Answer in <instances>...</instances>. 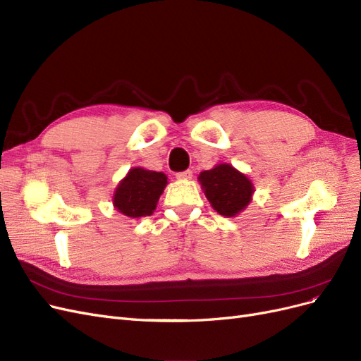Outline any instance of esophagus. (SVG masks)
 <instances>
[{
  "instance_id": "esophagus-1",
  "label": "esophagus",
  "mask_w": 361,
  "mask_h": 361,
  "mask_svg": "<svg viewBox=\"0 0 361 361\" xmlns=\"http://www.w3.org/2000/svg\"><path fill=\"white\" fill-rule=\"evenodd\" d=\"M176 178L179 180H190L192 178V171L191 170H185V171H180L176 174Z\"/></svg>"
}]
</instances>
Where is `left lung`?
Returning <instances> with one entry per match:
<instances>
[{
    "label": "left lung",
    "instance_id": "1",
    "mask_svg": "<svg viewBox=\"0 0 361 361\" xmlns=\"http://www.w3.org/2000/svg\"><path fill=\"white\" fill-rule=\"evenodd\" d=\"M199 180L211 206L227 218L243 212L255 192L253 183L245 174L226 162L202 171Z\"/></svg>",
    "mask_w": 361,
    "mask_h": 361
}]
</instances>
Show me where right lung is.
I'll list each match as a JSON object with an SVG mask.
<instances>
[{
  "label": "right lung",
  "mask_w": 361,
  "mask_h": 361,
  "mask_svg": "<svg viewBox=\"0 0 361 361\" xmlns=\"http://www.w3.org/2000/svg\"><path fill=\"white\" fill-rule=\"evenodd\" d=\"M166 185L167 176L164 173L134 167L117 185L113 204L118 212L130 218L152 215Z\"/></svg>",
  "instance_id": "right-lung-1"
}]
</instances>
